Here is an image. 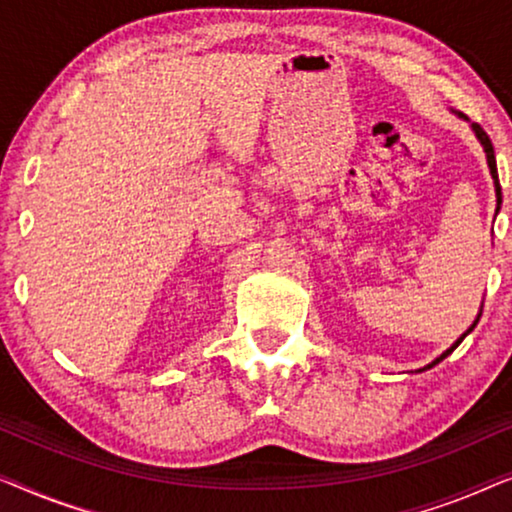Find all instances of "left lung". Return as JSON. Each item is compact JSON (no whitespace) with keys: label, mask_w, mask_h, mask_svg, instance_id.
Listing matches in <instances>:
<instances>
[{"label":"left lung","mask_w":512,"mask_h":512,"mask_svg":"<svg viewBox=\"0 0 512 512\" xmlns=\"http://www.w3.org/2000/svg\"><path fill=\"white\" fill-rule=\"evenodd\" d=\"M473 132H475V136H478V139H480V143H482V148H485V153H487V164H489V171H492V178H494V185H496V197H499V204H501V185H499V174H496V157H494V146H492V141H489V136H487V132H485V129H482V127L478 125V122H473ZM473 327H475V325H473ZM473 327H471L469 331H473ZM469 331H466V334H469ZM466 334H464V336H466ZM464 336H462V338H459V341H457L455 345H452V348H450V350H445V352H443V355L436 359V362H431L429 366H424V369H431V366H436L438 362H443V359H445V357H448V355H450V352H452V350H455V348H457V345L464 341ZM424 369H422V371H424Z\"/></svg>","instance_id":"left-lung-1"}]
</instances>
